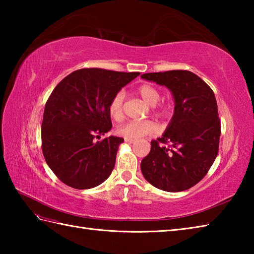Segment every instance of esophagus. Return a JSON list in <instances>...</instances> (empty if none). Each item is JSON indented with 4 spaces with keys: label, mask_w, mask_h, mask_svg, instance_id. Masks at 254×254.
I'll list each match as a JSON object with an SVG mask.
<instances>
[{
    "label": "esophagus",
    "mask_w": 254,
    "mask_h": 254,
    "mask_svg": "<svg viewBox=\"0 0 254 254\" xmlns=\"http://www.w3.org/2000/svg\"><path fill=\"white\" fill-rule=\"evenodd\" d=\"M124 141H126L127 143H128V144H133L134 142H135V139H131V138H126L124 139Z\"/></svg>",
    "instance_id": "1"
}]
</instances>
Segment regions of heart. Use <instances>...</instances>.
<instances>
[{"mask_svg":"<svg viewBox=\"0 0 254 254\" xmlns=\"http://www.w3.org/2000/svg\"><path fill=\"white\" fill-rule=\"evenodd\" d=\"M136 94L146 104L152 106L153 113L156 117L166 119L170 115V104H167V102L158 104V101L160 100V90L153 84L146 83L139 85L136 89ZM123 102L124 93L120 90L113 95L109 102V106H108V111H109L110 117L115 119L116 121L122 120L124 117ZM116 131L119 135L124 138L137 139L139 137L155 133L157 131V126L153 121H128L119 126Z\"/></svg>","mask_w":254,"mask_h":254,"instance_id":"b5f03b06","label":"heart"}]
</instances>
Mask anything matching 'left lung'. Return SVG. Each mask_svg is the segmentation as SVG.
<instances>
[{
	"label": "left lung",
	"mask_w": 254,
	"mask_h": 254,
	"mask_svg": "<svg viewBox=\"0 0 254 254\" xmlns=\"http://www.w3.org/2000/svg\"><path fill=\"white\" fill-rule=\"evenodd\" d=\"M142 78L165 85L176 102L166 132L152 141L149 154L142 160V174L160 190H188L206 176L218 154L222 130L214 91L185 69L146 73Z\"/></svg>",
	"instance_id": "8db88e82"
}]
</instances>
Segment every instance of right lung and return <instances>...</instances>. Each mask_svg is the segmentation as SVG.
I'll use <instances>...</instances> for the list:
<instances>
[{
    "instance_id": "right-lung-1",
    "label": "right lung",
    "mask_w": 254,
    "mask_h": 254,
    "mask_svg": "<svg viewBox=\"0 0 254 254\" xmlns=\"http://www.w3.org/2000/svg\"><path fill=\"white\" fill-rule=\"evenodd\" d=\"M139 75L104 68H80L59 83L48 98L41 124V147L55 175L85 190L106 181L115 168L122 137L95 138L111 130L108 106L116 93Z\"/></svg>"
}]
</instances>
